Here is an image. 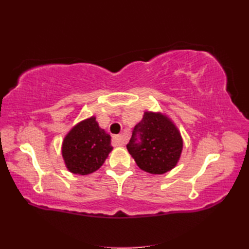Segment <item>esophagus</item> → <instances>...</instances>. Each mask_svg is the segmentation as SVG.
Wrapping results in <instances>:
<instances>
[{"instance_id": "34e87169", "label": "esophagus", "mask_w": 249, "mask_h": 249, "mask_svg": "<svg viewBox=\"0 0 249 249\" xmlns=\"http://www.w3.org/2000/svg\"><path fill=\"white\" fill-rule=\"evenodd\" d=\"M112 142H113V144L116 146H122L126 143V138L123 135H118V136L113 137Z\"/></svg>"}]
</instances>
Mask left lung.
I'll return each instance as SVG.
<instances>
[{
    "instance_id": "1",
    "label": "left lung",
    "mask_w": 249,
    "mask_h": 249,
    "mask_svg": "<svg viewBox=\"0 0 249 249\" xmlns=\"http://www.w3.org/2000/svg\"><path fill=\"white\" fill-rule=\"evenodd\" d=\"M126 147L141 170L163 174L177 166L183 150V139L167 115L145 111Z\"/></svg>"
}]
</instances>
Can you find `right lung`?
Listing matches in <instances>:
<instances>
[{"label":"right lung","mask_w":249,"mask_h":249,"mask_svg":"<svg viewBox=\"0 0 249 249\" xmlns=\"http://www.w3.org/2000/svg\"><path fill=\"white\" fill-rule=\"evenodd\" d=\"M112 149L110 135L91 116L68 131L63 140L62 156L71 173L87 176L103 166Z\"/></svg>","instance_id":"obj_1"}]
</instances>
